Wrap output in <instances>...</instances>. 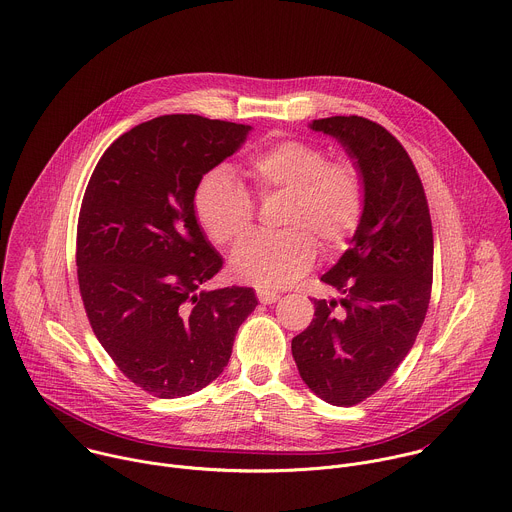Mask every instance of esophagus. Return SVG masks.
<instances>
[{
  "label": "esophagus",
  "instance_id": "34e87169",
  "mask_svg": "<svg viewBox=\"0 0 512 512\" xmlns=\"http://www.w3.org/2000/svg\"><path fill=\"white\" fill-rule=\"evenodd\" d=\"M257 297H259V301H261V303H265V305H271V303H275V301L279 299V293H275V291H265V289H259V291H257Z\"/></svg>",
  "mask_w": 512,
  "mask_h": 512
}]
</instances>
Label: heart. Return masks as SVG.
I'll list each match as a JSON object with an SVG mask.
<instances>
[{
	"label": "heart",
	"mask_w": 512,
	"mask_h": 512,
	"mask_svg": "<svg viewBox=\"0 0 512 512\" xmlns=\"http://www.w3.org/2000/svg\"><path fill=\"white\" fill-rule=\"evenodd\" d=\"M247 173L261 197L285 193L279 235H259L231 257V275L265 291L299 281L315 263L317 245L325 253L344 249L366 211V181L356 162L327 160L321 146L289 138L257 150ZM195 215L217 245L243 241L253 227L255 205L227 166L209 170L193 197Z\"/></svg>",
	"instance_id": "b5f03b06"
}]
</instances>
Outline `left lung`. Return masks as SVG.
<instances>
[{
  "mask_svg": "<svg viewBox=\"0 0 512 512\" xmlns=\"http://www.w3.org/2000/svg\"><path fill=\"white\" fill-rule=\"evenodd\" d=\"M309 128L333 136L360 166L366 211L350 249L321 275L342 297L313 299L315 317L291 339V354L315 396L354 406L390 380L416 342L432 291V221L414 162L384 126L331 116Z\"/></svg>",
  "mask_w": 512,
  "mask_h": 512,
  "instance_id": "left-lung-1",
  "label": "left lung"
}]
</instances>
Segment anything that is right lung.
I'll list each match as a JSON object with an SVG mask.
<instances>
[{"instance_id": "obj_1", "label": "right lung", "mask_w": 512, "mask_h": 512, "mask_svg": "<svg viewBox=\"0 0 512 512\" xmlns=\"http://www.w3.org/2000/svg\"><path fill=\"white\" fill-rule=\"evenodd\" d=\"M249 132L197 114L152 118L106 148L86 187L76 237L84 309L118 370L156 398L219 378L257 307L251 287L199 291L223 259L193 205L203 175Z\"/></svg>"}]
</instances>
